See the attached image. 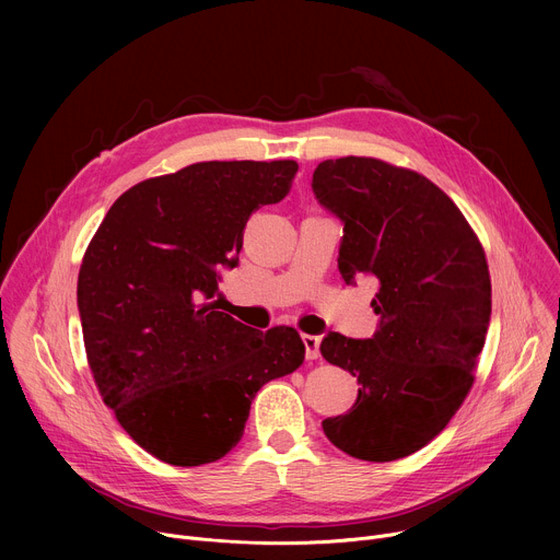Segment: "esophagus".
<instances>
[{"instance_id": "obj_1", "label": "esophagus", "mask_w": 560, "mask_h": 560, "mask_svg": "<svg viewBox=\"0 0 560 560\" xmlns=\"http://www.w3.org/2000/svg\"><path fill=\"white\" fill-rule=\"evenodd\" d=\"M303 346H305V359H318V346H322V339L314 335H303Z\"/></svg>"}]
</instances>
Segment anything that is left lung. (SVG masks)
I'll return each mask as SVG.
<instances>
[{"label": "left lung", "instance_id": "1", "mask_svg": "<svg viewBox=\"0 0 560 560\" xmlns=\"http://www.w3.org/2000/svg\"><path fill=\"white\" fill-rule=\"evenodd\" d=\"M312 192L343 223V281H378V330L322 341L324 359L359 383L354 406L326 419L324 432L361 460L410 456L450 423L474 383L492 314L486 253L441 188L378 159L322 162Z\"/></svg>", "mask_w": 560, "mask_h": 560}]
</instances>
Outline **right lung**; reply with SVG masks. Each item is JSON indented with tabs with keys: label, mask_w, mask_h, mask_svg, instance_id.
<instances>
[{
	"label": "right lung",
	"mask_w": 560,
	"mask_h": 560,
	"mask_svg": "<svg viewBox=\"0 0 560 560\" xmlns=\"http://www.w3.org/2000/svg\"><path fill=\"white\" fill-rule=\"evenodd\" d=\"M296 162H203L124 192L77 279L89 363L104 404L159 460H219L244 436L264 383L294 372V328H248L214 301L250 214L281 201Z\"/></svg>",
	"instance_id": "add662e5"
}]
</instances>
